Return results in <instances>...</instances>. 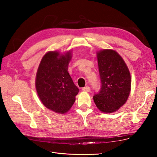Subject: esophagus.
<instances>
[{
	"mask_svg": "<svg viewBox=\"0 0 157 157\" xmlns=\"http://www.w3.org/2000/svg\"><path fill=\"white\" fill-rule=\"evenodd\" d=\"M82 90L83 91H85V92H89L90 90V88L89 87V86H85V87L82 88Z\"/></svg>",
	"mask_w": 157,
	"mask_h": 157,
	"instance_id": "obj_1",
	"label": "esophagus"
}]
</instances>
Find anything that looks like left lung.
Listing matches in <instances>:
<instances>
[{
	"mask_svg": "<svg viewBox=\"0 0 157 157\" xmlns=\"http://www.w3.org/2000/svg\"><path fill=\"white\" fill-rule=\"evenodd\" d=\"M101 86L93 96L98 109L103 113L115 112L125 104L131 89V76L121 56L113 50L97 53Z\"/></svg>",
	"mask_w": 157,
	"mask_h": 157,
	"instance_id": "1",
	"label": "left lung"
}]
</instances>
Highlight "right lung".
<instances>
[{
	"instance_id": "1",
	"label": "right lung",
	"mask_w": 157,
	"mask_h": 157,
	"mask_svg": "<svg viewBox=\"0 0 157 157\" xmlns=\"http://www.w3.org/2000/svg\"><path fill=\"white\" fill-rule=\"evenodd\" d=\"M56 51L43 56L36 73V88L42 104L52 111L65 113L75 101L79 89L67 71L71 53Z\"/></svg>"
}]
</instances>
